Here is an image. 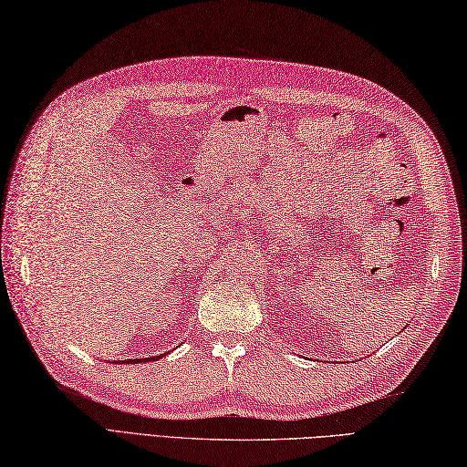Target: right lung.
I'll return each mask as SVG.
<instances>
[{
	"label": "right lung",
	"mask_w": 467,
	"mask_h": 467,
	"mask_svg": "<svg viewBox=\"0 0 467 467\" xmlns=\"http://www.w3.org/2000/svg\"><path fill=\"white\" fill-rule=\"evenodd\" d=\"M153 358H157V357H153ZM142 360L147 363V360H150V358H132V363H142Z\"/></svg>",
	"instance_id": "add662e5"
}]
</instances>
